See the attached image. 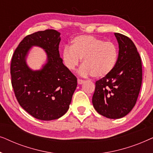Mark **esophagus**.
Instances as JSON below:
<instances>
[{
  "label": "esophagus",
  "instance_id": "esophagus-1",
  "mask_svg": "<svg viewBox=\"0 0 153 153\" xmlns=\"http://www.w3.org/2000/svg\"><path fill=\"white\" fill-rule=\"evenodd\" d=\"M77 81H78L79 84H82V83H84V80H82V79H78Z\"/></svg>",
  "mask_w": 153,
  "mask_h": 153
}]
</instances>
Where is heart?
I'll list each match as a JSON object with an SVG mask.
<instances>
[{
	"label": "heart",
	"mask_w": 153,
	"mask_h": 153,
	"mask_svg": "<svg viewBox=\"0 0 153 153\" xmlns=\"http://www.w3.org/2000/svg\"><path fill=\"white\" fill-rule=\"evenodd\" d=\"M118 56V49L112 42L104 41L91 35L74 37L72 47L67 46L62 52L64 63L69 70H74L83 59L81 74H91L96 79L104 78L112 72Z\"/></svg>",
	"instance_id": "obj_1"
}]
</instances>
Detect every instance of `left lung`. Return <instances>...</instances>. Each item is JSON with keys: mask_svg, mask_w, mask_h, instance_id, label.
Wrapping results in <instances>:
<instances>
[{"mask_svg": "<svg viewBox=\"0 0 153 153\" xmlns=\"http://www.w3.org/2000/svg\"><path fill=\"white\" fill-rule=\"evenodd\" d=\"M118 43L116 66L107 76L96 81L93 104L106 118H121L135 106L142 82V65L139 52L128 37L115 33Z\"/></svg>", "mask_w": 153, "mask_h": 153, "instance_id": "1", "label": "left lung"}]
</instances>
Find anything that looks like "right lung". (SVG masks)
<instances>
[{
	"label": "right lung",
	"mask_w": 153,
	"mask_h": 153,
	"mask_svg": "<svg viewBox=\"0 0 153 153\" xmlns=\"http://www.w3.org/2000/svg\"><path fill=\"white\" fill-rule=\"evenodd\" d=\"M60 33L47 29L27 35L12 56L10 74L12 85L20 106L34 118L53 120L68 111L77 85L76 77L62 63L60 57ZM41 47L48 56L39 71L26 63L31 47Z\"/></svg>",
	"instance_id": "right-lung-1"
}]
</instances>
